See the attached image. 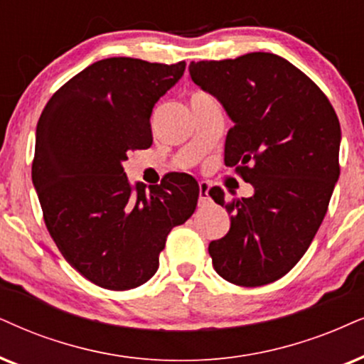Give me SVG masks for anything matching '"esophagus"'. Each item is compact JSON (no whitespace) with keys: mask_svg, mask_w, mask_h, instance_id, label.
I'll return each instance as SVG.
<instances>
[{"mask_svg":"<svg viewBox=\"0 0 364 364\" xmlns=\"http://www.w3.org/2000/svg\"><path fill=\"white\" fill-rule=\"evenodd\" d=\"M198 190H200V196H198V203L200 205H206L210 201V196H208V191H210V185L208 183L201 181L200 185H198Z\"/></svg>","mask_w":364,"mask_h":364,"instance_id":"1","label":"esophagus"}]
</instances>
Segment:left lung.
Returning a JSON list of instances; mask_svg holds the SVG:
<instances>
[{"label":"left lung","mask_w":364,"mask_h":364,"mask_svg":"<svg viewBox=\"0 0 364 364\" xmlns=\"http://www.w3.org/2000/svg\"><path fill=\"white\" fill-rule=\"evenodd\" d=\"M191 80L222 104L233 127L225 164L254 186L250 198L225 203L228 233L210 243L213 269L242 287L284 277L301 260L323 223L339 178L341 126L309 77L274 53L222 62H191Z\"/></svg>","instance_id":"left-lung-1"}]
</instances>
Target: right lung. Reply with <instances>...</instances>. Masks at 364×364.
Returning <instances> with one entry per match:
<instances>
[{"label": "right lung", "instance_id": "obj_1", "mask_svg": "<svg viewBox=\"0 0 364 364\" xmlns=\"http://www.w3.org/2000/svg\"><path fill=\"white\" fill-rule=\"evenodd\" d=\"M185 67L100 60L55 92L36 124L31 179L45 225L68 264L99 287L148 282L168 233L196 208L190 174H168L146 191L122 166L129 151L153 144L154 105Z\"/></svg>", "mask_w": 364, "mask_h": 364}]
</instances>
